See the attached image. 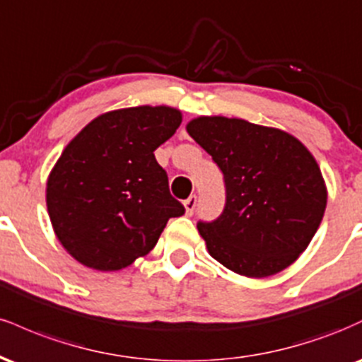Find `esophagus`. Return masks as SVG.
Instances as JSON below:
<instances>
[{
  "label": "esophagus",
  "instance_id": "34e87169",
  "mask_svg": "<svg viewBox=\"0 0 362 362\" xmlns=\"http://www.w3.org/2000/svg\"><path fill=\"white\" fill-rule=\"evenodd\" d=\"M184 206H185V213L187 214H194V211H195V206H197V197H195V195H190L189 199H185L184 201Z\"/></svg>",
  "mask_w": 362,
  "mask_h": 362
}]
</instances>
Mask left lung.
Listing matches in <instances>:
<instances>
[{
  "mask_svg": "<svg viewBox=\"0 0 362 362\" xmlns=\"http://www.w3.org/2000/svg\"><path fill=\"white\" fill-rule=\"evenodd\" d=\"M187 132L213 156L226 185L221 216L197 223L211 257L257 279L289 267L317 233L327 207L313 155L288 132L243 119L197 117Z\"/></svg>",
  "mask_w": 362,
  "mask_h": 362,
  "instance_id": "obj_1",
  "label": "left lung"
}]
</instances>
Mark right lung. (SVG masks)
I'll use <instances>...</instances> for the list:
<instances>
[{"label": "right lung", "instance_id": "add662e5", "mask_svg": "<svg viewBox=\"0 0 362 362\" xmlns=\"http://www.w3.org/2000/svg\"><path fill=\"white\" fill-rule=\"evenodd\" d=\"M180 110L141 105L98 115L71 139L47 178L45 202L66 252L95 271H120L155 248L172 197L155 149L172 138Z\"/></svg>", "mask_w": 362, "mask_h": 362}]
</instances>
